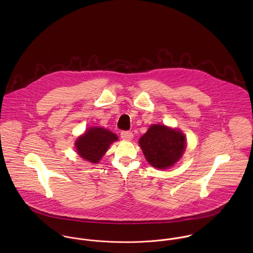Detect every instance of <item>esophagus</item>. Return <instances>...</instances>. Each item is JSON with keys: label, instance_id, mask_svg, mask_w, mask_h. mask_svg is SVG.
Instances as JSON below:
<instances>
[{"label": "esophagus", "instance_id": "esophagus-1", "mask_svg": "<svg viewBox=\"0 0 253 253\" xmlns=\"http://www.w3.org/2000/svg\"><path fill=\"white\" fill-rule=\"evenodd\" d=\"M121 137L125 140H131L133 138V133L131 131H122Z\"/></svg>", "mask_w": 253, "mask_h": 253}]
</instances>
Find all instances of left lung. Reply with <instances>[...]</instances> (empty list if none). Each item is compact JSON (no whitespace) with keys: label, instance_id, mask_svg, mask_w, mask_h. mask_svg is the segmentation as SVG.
I'll return each instance as SVG.
<instances>
[{"label":"left lung","instance_id":"8db88e82","mask_svg":"<svg viewBox=\"0 0 253 253\" xmlns=\"http://www.w3.org/2000/svg\"><path fill=\"white\" fill-rule=\"evenodd\" d=\"M139 145L152 167L166 169L180 160L186 149V138L178 129L165 125H152L140 137Z\"/></svg>","mask_w":253,"mask_h":253}]
</instances>
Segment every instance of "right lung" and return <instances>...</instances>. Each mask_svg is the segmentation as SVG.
<instances>
[{"label":"right lung","instance_id":"obj_1","mask_svg":"<svg viewBox=\"0 0 253 253\" xmlns=\"http://www.w3.org/2000/svg\"><path fill=\"white\" fill-rule=\"evenodd\" d=\"M117 140V134L107 128L92 126L78 137L75 146L81 158L89 163L97 164L107 152L110 145Z\"/></svg>","mask_w":253,"mask_h":253}]
</instances>
